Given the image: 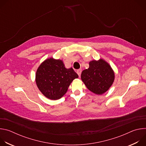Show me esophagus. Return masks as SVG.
Segmentation results:
<instances>
[{
	"mask_svg": "<svg viewBox=\"0 0 146 146\" xmlns=\"http://www.w3.org/2000/svg\"><path fill=\"white\" fill-rule=\"evenodd\" d=\"M77 73L78 74V76H79V77H80V76H81V69H78V70H77Z\"/></svg>",
	"mask_w": 146,
	"mask_h": 146,
	"instance_id": "34e87169",
	"label": "esophagus"
}]
</instances>
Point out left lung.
<instances>
[{
  "label": "left lung",
  "instance_id": "8db88e82",
  "mask_svg": "<svg viewBox=\"0 0 146 146\" xmlns=\"http://www.w3.org/2000/svg\"><path fill=\"white\" fill-rule=\"evenodd\" d=\"M89 68L84 70L81 78L87 88L97 95L106 92L114 80V73L110 65L103 59L93 60L89 63Z\"/></svg>",
  "mask_w": 146,
  "mask_h": 146
}]
</instances>
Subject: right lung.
<instances>
[{
    "label": "right lung",
    "instance_id": "right-lung-1",
    "mask_svg": "<svg viewBox=\"0 0 146 146\" xmlns=\"http://www.w3.org/2000/svg\"><path fill=\"white\" fill-rule=\"evenodd\" d=\"M78 77L72 68H65L62 60L50 58L43 62L38 68L36 83L46 98L57 100L66 94L71 82Z\"/></svg>",
    "mask_w": 146,
    "mask_h": 146
}]
</instances>
